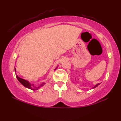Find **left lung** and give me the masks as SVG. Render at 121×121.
I'll return each mask as SVG.
<instances>
[{
    "mask_svg": "<svg viewBox=\"0 0 121 121\" xmlns=\"http://www.w3.org/2000/svg\"><path fill=\"white\" fill-rule=\"evenodd\" d=\"M99 85H100V84H99H99H96V85L95 86H94V87H93V88H95V87H97V86H98Z\"/></svg>",
    "mask_w": 121,
    "mask_h": 121,
    "instance_id": "1",
    "label": "left lung"
}]
</instances>
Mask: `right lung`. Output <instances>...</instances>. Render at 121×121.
I'll use <instances>...</instances> for the list:
<instances>
[{"label": "right lung", "instance_id": "obj_1", "mask_svg": "<svg viewBox=\"0 0 121 121\" xmlns=\"http://www.w3.org/2000/svg\"><path fill=\"white\" fill-rule=\"evenodd\" d=\"M15 71L16 72V69L15 68ZM16 78H17V80L20 82L21 84H22V85L24 86H25L26 87H27V88L31 89V90H37L39 89L41 87L43 86L44 84H45V83L43 82V83L41 84L39 86L36 87V86H35L34 84L30 83L29 82H28V81L25 80V79H23L22 78H20L18 77L17 75H16Z\"/></svg>", "mask_w": 121, "mask_h": 121}]
</instances>
